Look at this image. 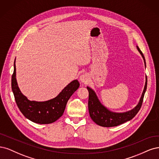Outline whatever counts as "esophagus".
I'll return each instance as SVG.
<instances>
[{"label":"esophagus","instance_id":"34e87169","mask_svg":"<svg viewBox=\"0 0 159 159\" xmlns=\"http://www.w3.org/2000/svg\"><path fill=\"white\" fill-rule=\"evenodd\" d=\"M89 76L87 75L86 73H83V75H81L80 76V80L81 83H86L89 81Z\"/></svg>","mask_w":159,"mask_h":159}]
</instances>
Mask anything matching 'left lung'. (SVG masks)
I'll list each match as a JSON object with an SVG mask.
<instances>
[{
	"mask_svg": "<svg viewBox=\"0 0 159 159\" xmlns=\"http://www.w3.org/2000/svg\"><path fill=\"white\" fill-rule=\"evenodd\" d=\"M138 50L142 55L143 59L145 60V57L139 47H137ZM147 86V79L146 78V82L144 90H143L142 96L139 100V104L137 105L134 109L124 112V113H114L109 111L107 108L102 105L99 102L98 98L93 90H92L89 87H87V89L89 92V110L90 116L96 124L102 127H114L124 123L131 120L132 118L136 116L141 107L143 98L145 93Z\"/></svg>",
	"mask_w": 159,
	"mask_h": 159,
	"instance_id": "left-lung-1",
	"label": "left lung"
}]
</instances>
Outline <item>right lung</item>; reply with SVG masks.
Listing matches in <instances>:
<instances>
[{"instance_id":"right-lung-1","label":"right lung","mask_w":159,"mask_h":159,"mask_svg":"<svg viewBox=\"0 0 159 159\" xmlns=\"http://www.w3.org/2000/svg\"><path fill=\"white\" fill-rule=\"evenodd\" d=\"M79 82H71L55 98L45 102L30 101L20 92L16 79V65L14 63L12 76V90L16 104L22 114L33 122L48 124L57 121L62 116L70 97L78 89Z\"/></svg>"}]
</instances>
